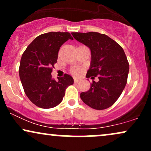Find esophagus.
Masks as SVG:
<instances>
[{
    "label": "esophagus",
    "instance_id": "1",
    "mask_svg": "<svg viewBox=\"0 0 151 151\" xmlns=\"http://www.w3.org/2000/svg\"><path fill=\"white\" fill-rule=\"evenodd\" d=\"M74 83H78L79 81V79H74Z\"/></svg>",
    "mask_w": 151,
    "mask_h": 151
}]
</instances>
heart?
I'll return each instance as SVG.
<instances>
[{"label": "heart", "mask_w": 151, "mask_h": 151, "mask_svg": "<svg viewBox=\"0 0 151 151\" xmlns=\"http://www.w3.org/2000/svg\"><path fill=\"white\" fill-rule=\"evenodd\" d=\"M81 70H80L79 68H76V67H74V68H72V70H71V72H72V74H74V75H78V74H79L81 73Z\"/></svg>", "instance_id": "1"}]
</instances>
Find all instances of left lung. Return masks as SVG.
Listing matches in <instances>:
<instances>
[{"mask_svg":"<svg viewBox=\"0 0 151 151\" xmlns=\"http://www.w3.org/2000/svg\"><path fill=\"white\" fill-rule=\"evenodd\" d=\"M72 35L91 50V67L86 77H98L99 79L91 83L89 91L81 93V100L96 110L109 108L117 101L127 83L129 64L124 50L104 34L89 32Z\"/></svg>","mask_w":151,"mask_h":151,"instance_id":"left-lung-1","label":"left lung"}]
</instances>
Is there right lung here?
<instances>
[{"mask_svg": "<svg viewBox=\"0 0 151 151\" xmlns=\"http://www.w3.org/2000/svg\"><path fill=\"white\" fill-rule=\"evenodd\" d=\"M69 39L73 40L70 32L42 34L22 54L19 67L20 81L26 96L40 108L50 109L60 104L66 89L73 84V78L69 74H65L58 81L51 75L60 47Z\"/></svg>", "mask_w": 151, "mask_h": 151, "instance_id": "right-lung-1", "label": "right lung"}]
</instances>
